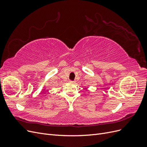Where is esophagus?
<instances>
[{"instance_id": "esophagus-1", "label": "esophagus", "mask_w": 147, "mask_h": 147, "mask_svg": "<svg viewBox=\"0 0 147 147\" xmlns=\"http://www.w3.org/2000/svg\"><path fill=\"white\" fill-rule=\"evenodd\" d=\"M70 83H75L76 82H75V81H72V80H70Z\"/></svg>"}]
</instances>
